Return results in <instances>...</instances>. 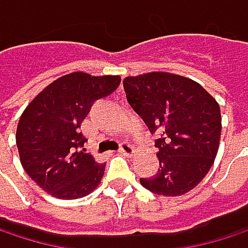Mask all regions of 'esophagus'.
Instances as JSON below:
<instances>
[{"mask_svg":"<svg viewBox=\"0 0 248 248\" xmlns=\"http://www.w3.org/2000/svg\"><path fill=\"white\" fill-rule=\"evenodd\" d=\"M120 153H122V154H125V155H134V154L137 153V150H135L134 145H131V144H128V142H122V145H120Z\"/></svg>","mask_w":248,"mask_h":248,"instance_id":"obj_1","label":"esophagus"}]
</instances>
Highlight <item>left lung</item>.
Returning <instances> with one entry per match:
<instances>
[{
  "label": "left lung",
  "instance_id": "left-lung-1",
  "mask_svg": "<svg viewBox=\"0 0 248 248\" xmlns=\"http://www.w3.org/2000/svg\"><path fill=\"white\" fill-rule=\"evenodd\" d=\"M128 103L151 134L160 169L140 182L157 196L178 197L197 186L210 170L220 141L217 101L189 78L150 72L123 79Z\"/></svg>",
  "mask_w": 248,
  "mask_h": 248
}]
</instances>
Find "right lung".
Returning <instances> with one entry per match:
<instances>
[{"label": "right lung", "instance_id": "add662e5", "mask_svg": "<svg viewBox=\"0 0 248 248\" xmlns=\"http://www.w3.org/2000/svg\"><path fill=\"white\" fill-rule=\"evenodd\" d=\"M119 83L120 76L73 72L44 88L22 113L16 132L20 163L52 197L80 199L100 185L106 165L83 153L80 125L93 103Z\"/></svg>", "mask_w": 248, "mask_h": 248}]
</instances>
